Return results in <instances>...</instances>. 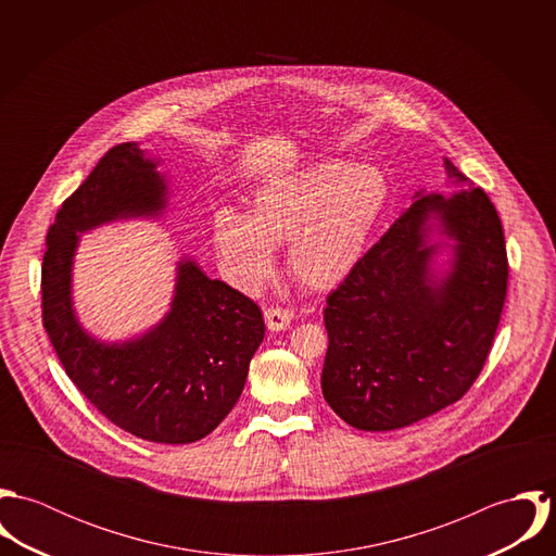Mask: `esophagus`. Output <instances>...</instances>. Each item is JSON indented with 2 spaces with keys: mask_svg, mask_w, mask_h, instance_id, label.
<instances>
[{
  "mask_svg": "<svg viewBox=\"0 0 556 556\" xmlns=\"http://www.w3.org/2000/svg\"><path fill=\"white\" fill-rule=\"evenodd\" d=\"M293 320V313L287 308H267L265 311V325L269 331H285Z\"/></svg>",
  "mask_w": 556,
  "mask_h": 556,
  "instance_id": "34e87169",
  "label": "esophagus"
}]
</instances>
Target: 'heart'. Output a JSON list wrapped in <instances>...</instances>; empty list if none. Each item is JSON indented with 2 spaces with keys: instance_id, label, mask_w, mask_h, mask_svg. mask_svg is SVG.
<instances>
[{
  "instance_id": "1",
  "label": "heart",
  "mask_w": 556,
  "mask_h": 556,
  "mask_svg": "<svg viewBox=\"0 0 556 556\" xmlns=\"http://www.w3.org/2000/svg\"><path fill=\"white\" fill-rule=\"evenodd\" d=\"M392 197L372 164L320 160L274 175L254 194L248 216L229 207L214 216V245L227 280L256 291L274 271V248L287 243L298 282L331 291L362 265Z\"/></svg>"
}]
</instances>
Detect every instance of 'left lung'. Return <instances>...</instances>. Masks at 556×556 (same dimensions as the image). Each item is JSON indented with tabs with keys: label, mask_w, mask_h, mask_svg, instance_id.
Returning a JSON list of instances; mask_svg holds the SVG:
<instances>
[{
	"label": "left lung",
	"mask_w": 556,
	"mask_h": 556,
	"mask_svg": "<svg viewBox=\"0 0 556 556\" xmlns=\"http://www.w3.org/2000/svg\"><path fill=\"white\" fill-rule=\"evenodd\" d=\"M454 192L413 197L329 298L320 372L327 404L366 432L406 428L473 386L507 291L494 205L443 160Z\"/></svg>",
	"instance_id": "8db88e82"
}]
</instances>
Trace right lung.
I'll list each match as a JSON object with an SVG mask.
<instances>
[{
    "instance_id": "add662e5",
    "label": "right lung",
    "mask_w": 556,
    "mask_h": 556,
    "mask_svg": "<svg viewBox=\"0 0 556 556\" xmlns=\"http://www.w3.org/2000/svg\"><path fill=\"white\" fill-rule=\"evenodd\" d=\"M162 162L139 143L115 146L62 205L42 261V320L66 375L104 417L139 439L184 445L207 437L241 396L265 336L258 306L188 254L175 263L164 317L130 338L93 336L73 295L80 236L168 214Z\"/></svg>"
}]
</instances>
